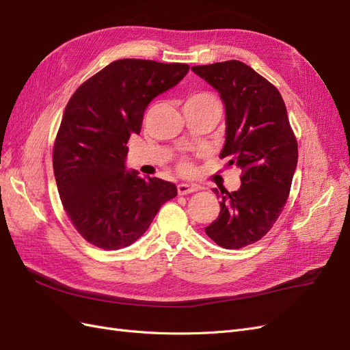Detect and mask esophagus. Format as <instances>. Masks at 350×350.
I'll list each match as a JSON object with an SVG mask.
<instances>
[{"instance_id": "1", "label": "esophagus", "mask_w": 350, "mask_h": 350, "mask_svg": "<svg viewBox=\"0 0 350 350\" xmlns=\"http://www.w3.org/2000/svg\"><path fill=\"white\" fill-rule=\"evenodd\" d=\"M198 186L195 185H187V183H180L177 185V192L178 195H187V193H193L198 191Z\"/></svg>"}]
</instances>
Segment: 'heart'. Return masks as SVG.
<instances>
[{
	"label": "heart",
	"instance_id": "1",
	"mask_svg": "<svg viewBox=\"0 0 350 350\" xmlns=\"http://www.w3.org/2000/svg\"><path fill=\"white\" fill-rule=\"evenodd\" d=\"M209 103H218V99L215 95H213L211 92H206V91H199V92H193L186 98L185 101V107H198V105H205ZM178 170L183 174H189L192 173V164L187 161V159H182L180 163H178Z\"/></svg>",
	"mask_w": 350,
	"mask_h": 350
}]
</instances>
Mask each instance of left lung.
Returning a JSON list of instances; mask_svg holds the SVG:
<instances>
[{
  "mask_svg": "<svg viewBox=\"0 0 350 350\" xmlns=\"http://www.w3.org/2000/svg\"><path fill=\"white\" fill-rule=\"evenodd\" d=\"M221 96L226 144L219 158L242 170L236 192L213 189L221 199L218 218L205 227L226 249H241L264 237L280 217L297 164V141L278 89L237 59L193 66Z\"/></svg>",
  "mask_w": 350,
  "mask_h": 350,
  "instance_id": "8db88e82",
  "label": "left lung"
}]
</instances>
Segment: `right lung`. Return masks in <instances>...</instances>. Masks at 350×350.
<instances>
[{
  "label": "right lung",
  "mask_w": 350,
  "mask_h": 350,
  "mask_svg": "<svg viewBox=\"0 0 350 350\" xmlns=\"http://www.w3.org/2000/svg\"><path fill=\"white\" fill-rule=\"evenodd\" d=\"M187 72L182 63L117 59L68 99L53 149L54 176L70 221L94 246L116 251L132 245L177 195L174 183L139 177L124 161L148 104Z\"/></svg>",
  "instance_id": "obj_1"
}]
</instances>
